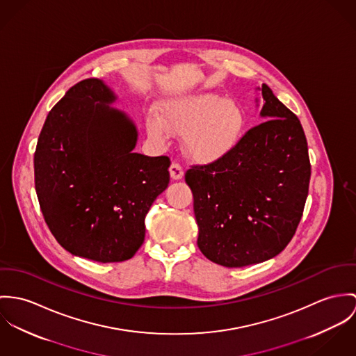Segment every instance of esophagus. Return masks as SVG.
<instances>
[{"label":"esophagus","mask_w":356,"mask_h":356,"mask_svg":"<svg viewBox=\"0 0 356 356\" xmlns=\"http://www.w3.org/2000/svg\"><path fill=\"white\" fill-rule=\"evenodd\" d=\"M169 172H170V177L173 180H180L184 176V169L179 162H172V165L169 168Z\"/></svg>","instance_id":"1"}]
</instances>
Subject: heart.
Listing matches in <instances>:
<instances>
[{
	"mask_svg": "<svg viewBox=\"0 0 356 356\" xmlns=\"http://www.w3.org/2000/svg\"><path fill=\"white\" fill-rule=\"evenodd\" d=\"M157 115L147 116L149 134L165 139L173 129L184 135L187 150L199 159L213 161L227 154L241 136L244 113L217 94L181 97L165 102Z\"/></svg>",
	"mask_w": 356,
	"mask_h": 356,
	"instance_id": "obj_1",
	"label": "heart"
}]
</instances>
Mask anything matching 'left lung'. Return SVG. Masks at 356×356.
<instances>
[{
    "instance_id": "obj_1",
    "label": "left lung",
    "mask_w": 356,
    "mask_h": 356,
    "mask_svg": "<svg viewBox=\"0 0 356 356\" xmlns=\"http://www.w3.org/2000/svg\"><path fill=\"white\" fill-rule=\"evenodd\" d=\"M265 121L222 157L191 165L197 247L211 262L243 268L280 254L295 235L312 165L302 124L264 84Z\"/></svg>"
}]
</instances>
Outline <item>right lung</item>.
I'll return each mask as SVG.
<instances>
[{"mask_svg":"<svg viewBox=\"0 0 356 356\" xmlns=\"http://www.w3.org/2000/svg\"><path fill=\"white\" fill-rule=\"evenodd\" d=\"M101 80L72 86L51 108L35 154L43 218L68 252L95 262L131 259L145 240V217L169 184L170 159L134 153L136 128L111 109Z\"/></svg>","mask_w":356,"mask_h":356,"instance_id":"add662e5","label":"right lung"}]
</instances>
